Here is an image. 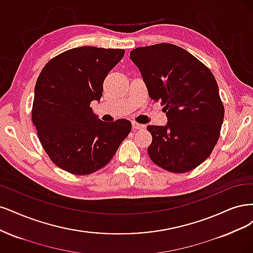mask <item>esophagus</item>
Masks as SVG:
<instances>
[{"label": "esophagus", "mask_w": 253, "mask_h": 253, "mask_svg": "<svg viewBox=\"0 0 253 253\" xmlns=\"http://www.w3.org/2000/svg\"><path fill=\"white\" fill-rule=\"evenodd\" d=\"M132 129L133 130H142V129H145V125L138 124V123H136V122H132Z\"/></svg>", "instance_id": "esophagus-1"}]
</instances>
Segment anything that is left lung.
<instances>
[{"label":"left lung","instance_id":"8db88e82","mask_svg":"<svg viewBox=\"0 0 253 253\" xmlns=\"http://www.w3.org/2000/svg\"><path fill=\"white\" fill-rule=\"evenodd\" d=\"M130 59L140 69L150 99L161 102L166 126H147L148 154L170 172L197 168L212 152L224 120V105L210 69L183 48L161 43L138 47Z\"/></svg>","mask_w":253,"mask_h":253}]
</instances>
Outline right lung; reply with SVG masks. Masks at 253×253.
<instances>
[{
	"instance_id": "1",
	"label": "right lung",
	"mask_w": 253,
	"mask_h": 253,
	"mask_svg": "<svg viewBox=\"0 0 253 253\" xmlns=\"http://www.w3.org/2000/svg\"><path fill=\"white\" fill-rule=\"evenodd\" d=\"M124 53L72 48L48 62L37 80L32 123L48 157L69 173L86 175L107 165L131 130L128 120L105 123L90 107L100 101L104 80Z\"/></svg>"
}]
</instances>
